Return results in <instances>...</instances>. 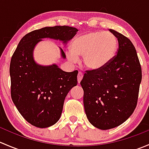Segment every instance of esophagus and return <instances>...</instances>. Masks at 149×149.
<instances>
[{
	"instance_id": "esophagus-1",
	"label": "esophagus",
	"mask_w": 149,
	"mask_h": 149,
	"mask_svg": "<svg viewBox=\"0 0 149 149\" xmlns=\"http://www.w3.org/2000/svg\"><path fill=\"white\" fill-rule=\"evenodd\" d=\"M83 73H81V72H79V73H78V76H77V79H78V82L79 83H80L81 81V79H83Z\"/></svg>"
}]
</instances>
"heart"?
<instances>
[{"label":"heart","instance_id":"heart-1","mask_svg":"<svg viewBox=\"0 0 149 149\" xmlns=\"http://www.w3.org/2000/svg\"><path fill=\"white\" fill-rule=\"evenodd\" d=\"M118 46L117 37L111 32L92 31L76 37L67 52L71 62H76L79 56H83L85 66L91 70H99L113 59Z\"/></svg>","mask_w":149,"mask_h":149}]
</instances>
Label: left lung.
I'll return each instance as SVG.
<instances>
[{
    "instance_id": "left-lung-1",
    "label": "left lung",
    "mask_w": 149,
    "mask_h": 149,
    "mask_svg": "<svg viewBox=\"0 0 149 149\" xmlns=\"http://www.w3.org/2000/svg\"><path fill=\"white\" fill-rule=\"evenodd\" d=\"M118 38L113 59L99 70H86L81 81L88 121L101 130L118 127L134 112L142 79L136 48L125 36L109 29Z\"/></svg>"
}]
</instances>
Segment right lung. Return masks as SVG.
<instances>
[{"label":"right lung","instance_id":"right-lung-1","mask_svg":"<svg viewBox=\"0 0 149 149\" xmlns=\"http://www.w3.org/2000/svg\"><path fill=\"white\" fill-rule=\"evenodd\" d=\"M78 29L68 26H55L34 30L20 40L10 63V95L24 118L37 127H48L61 118L68 93L77 85L78 70L65 72L56 65H37L33 50L43 38L71 40ZM63 58L65 55L61 48Z\"/></svg>","mask_w":149,"mask_h":149}]
</instances>
